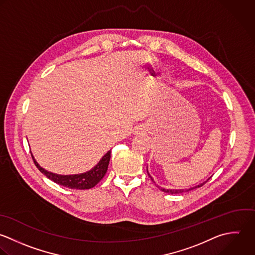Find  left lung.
Wrapping results in <instances>:
<instances>
[{
  "instance_id": "1",
  "label": "left lung",
  "mask_w": 255,
  "mask_h": 255,
  "mask_svg": "<svg viewBox=\"0 0 255 255\" xmlns=\"http://www.w3.org/2000/svg\"><path fill=\"white\" fill-rule=\"evenodd\" d=\"M147 173H148V168H147ZM148 175L150 176V174L148 173ZM150 178H151V180L153 181V179H152V177L150 176ZM209 180V179H208ZM208 180L206 181V182H204V183H202V184H200V185H198V186H196V187H193V188H190V189H186V190H184V189H180V190H169V189H163V188H161V191L162 192H164V193H167V194H181V193H184V192H189V191H192V190H194V189H197V188H200V187H202L203 185H205L207 182H208ZM154 182V181H153Z\"/></svg>"
}]
</instances>
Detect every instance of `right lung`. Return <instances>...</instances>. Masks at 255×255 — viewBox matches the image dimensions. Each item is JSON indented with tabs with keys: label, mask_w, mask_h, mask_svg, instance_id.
<instances>
[{
	"label": "right lung",
	"mask_w": 255,
	"mask_h": 255,
	"mask_svg": "<svg viewBox=\"0 0 255 255\" xmlns=\"http://www.w3.org/2000/svg\"><path fill=\"white\" fill-rule=\"evenodd\" d=\"M31 157L33 159V162H34L36 168L52 182H54L60 186H63L65 188H69V189L87 190V189H91L94 186H96L102 180V178L105 176L107 169H108L110 157H111V150L108 151L100 159V161L96 164V166H94L91 170H89L85 173L75 174V175H58V174L48 172L38 165V163L35 161V159L33 158L32 155H31Z\"/></svg>",
	"instance_id": "obj_1"
}]
</instances>
